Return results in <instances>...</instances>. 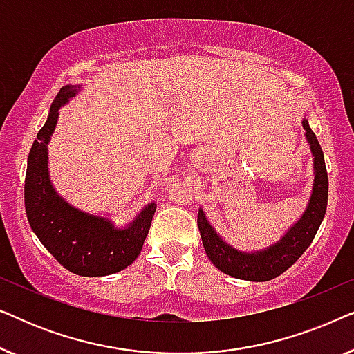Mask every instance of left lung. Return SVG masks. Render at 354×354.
<instances>
[{
  "instance_id": "8db88e82",
  "label": "left lung",
  "mask_w": 354,
  "mask_h": 354,
  "mask_svg": "<svg viewBox=\"0 0 354 354\" xmlns=\"http://www.w3.org/2000/svg\"><path fill=\"white\" fill-rule=\"evenodd\" d=\"M304 137L313 154L314 180L311 195L303 214L288 227V230L275 243L266 246L263 250L243 251L235 248L217 234L211 225L203 207L198 209V227L203 240V246L207 258L221 272L240 280L250 282H268L279 277L285 270L297 263L316 235L321 222L326 216L327 196H328V177L326 171V161L321 145L316 135L309 127V122L304 115L303 120Z\"/></svg>"
}]
</instances>
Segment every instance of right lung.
Masks as SVG:
<instances>
[{
  "label": "right lung",
  "mask_w": 354,
  "mask_h": 354,
  "mask_svg": "<svg viewBox=\"0 0 354 354\" xmlns=\"http://www.w3.org/2000/svg\"><path fill=\"white\" fill-rule=\"evenodd\" d=\"M80 90V84L64 85L53 101L46 122L28 153L24 196L33 234L57 263L77 275L103 277L120 272L138 258L156 203H148L125 225H115L109 216L80 209L57 193L48 167V143L59 119V109Z\"/></svg>",
  "instance_id": "1"
}]
</instances>
